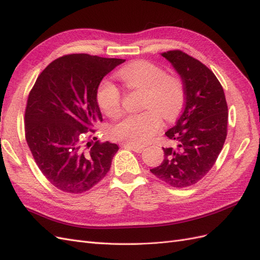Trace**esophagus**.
Masks as SVG:
<instances>
[{
  "label": "esophagus",
  "mask_w": 260,
  "mask_h": 260,
  "mask_svg": "<svg viewBox=\"0 0 260 260\" xmlns=\"http://www.w3.org/2000/svg\"><path fill=\"white\" fill-rule=\"evenodd\" d=\"M122 146L124 148L132 149V151L136 152V153H141V152H142L143 147H144L143 145H138V144H133V143H123Z\"/></svg>",
  "instance_id": "esophagus-1"
}]
</instances>
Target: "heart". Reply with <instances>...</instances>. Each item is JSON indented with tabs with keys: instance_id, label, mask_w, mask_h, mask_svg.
<instances>
[{
	"instance_id": "1",
	"label": "heart",
	"mask_w": 260,
	"mask_h": 260,
	"mask_svg": "<svg viewBox=\"0 0 260 260\" xmlns=\"http://www.w3.org/2000/svg\"><path fill=\"white\" fill-rule=\"evenodd\" d=\"M129 90H142L143 111L125 116L114 124L111 137L117 141L144 144L162 128L165 119L174 120L183 107L185 90L180 78L167 75L165 69L148 60H138L118 73ZM96 102L106 116L115 118L121 113V93L111 81H103L96 92Z\"/></svg>"
}]
</instances>
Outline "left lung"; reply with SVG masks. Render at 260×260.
<instances>
[{
	"mask_svg": "<svg viewBox=\"0 0 260 260\" xmlns=\"http://www.w3.org/2000/svg\"><path fill=\"white\" fill-rule=\"evenodd\" d=\"M182 79L185 105L176 124L165 135L176 146L162 147L165 158L151 172L175 187H186L206 176L226 138L228 105L222 85L211 70L186 53H161Z\"/></svg>",
	"mask_w": 260,
	"mask_h": 260,
	"instance_id": "obj_1",
	"label": "left lung"
}]
</instances>
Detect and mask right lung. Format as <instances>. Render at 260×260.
Returning a JSON list of instances; mask_svg holds the SVG:
<instances>
[{
    "label": "right lung",
    "instance_id": "add662e5",
    "mask_svg": "<svg viewBox=\"0 0 260 260\" xmlns=\"http://www.w3.org/2000/svg\"><path fill=\"white\" fill-rule=\"evenodd\" d=\"M123 61L89 54L65 55L39 75L29 93L27 144L44 177L62 192L89 191L111 168L119 147L108 141L90 142L88 133L95 132L94 125L103 120L96 102L99 85Z\"/></svg>",
    "mask_w": 260,
    "mask_h": 260
}]
</instances>
